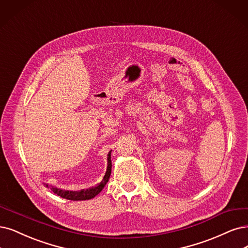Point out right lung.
Here are the masks:
<instances>
[{
    "mask_svg": "<svg viewBox=\"0 0 248 248\" xmlns=\"http://www.w3.org/2000/svg\"><path fill=\"white\" fill-rule=\"evenodd\" d=\"M107 170L105 172V176L102 179L99 184L95 187H92L87 190H80V191H66V190H61L56 187H52L51 190L54 192V194H57L58 196L65 198L68 200H88L94 198L96 195H98L104 186L106 185V183L109 180L110 175H111V151H110L107 155ZM46 187H48V185H46Z\"/></svg>",
    "mask_w": 248,
    "mask_h": 248,
    "instance_id": "right-lung-1",
    "label": "right lung"
}]
</instances>
